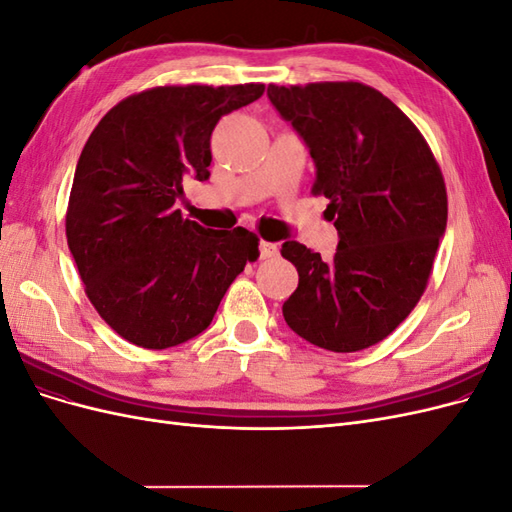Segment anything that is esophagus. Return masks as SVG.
<instances>
[{
	"mask_svg": "<svg viewBox=\"0 0 512 512\" xmlns=\"http://www.w3.org/2000/svg\"><path fill=\"white\" fill-rule=\"evenodd\" d=\"M258 250H260V258H262V260L277 256V245H275V243H269V241H260Z\"/></svg>",
	"mask_w": 512,
	"mask_h": 512,
	"instance_id": "esophagus-1",
	"label": "esophagus"
}]
</instances>
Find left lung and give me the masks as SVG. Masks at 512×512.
Segmentation results:
<instances>
[{"instance_id": "obj_1", "label": "left lung", "mask_w": 512, "mask_h": 512, "mask_svg": "<svg viewBox=\"0 0 512 512\" xmlns=\"http://www.w3.org/2000/svg\"><path fill=\"white\" fill-rule=\"evenodd\" d=\"M316 162L314 196L339 243L333 262L286 241L299 286L288 327L331 352H359L391 335L427 288L448 218L440 164L414 123L378 89L356 81L269 85Z\"/></svg>"}]
</instances>
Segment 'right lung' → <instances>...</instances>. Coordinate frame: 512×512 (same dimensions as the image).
Returning <instances> with one entry per match:
<instances>
[{"label":"right lung","mask_w":512,"mask_h":512,"mask_svg":"<svg viewBox=\"0 0 512 512\" xmlns=\"http://www.w3.org/2000/svg\"><path fill=\"white\" fill-rule=\"evenodd\" d=\"M265 94L262 83L164 85L108 111L81 151L66 237L100 318L130 344L164 350L203 333L258 237L183 218V179H209L218 121Z\"/></svg>","instance_id":"right-lung-1"}]
</instances>
